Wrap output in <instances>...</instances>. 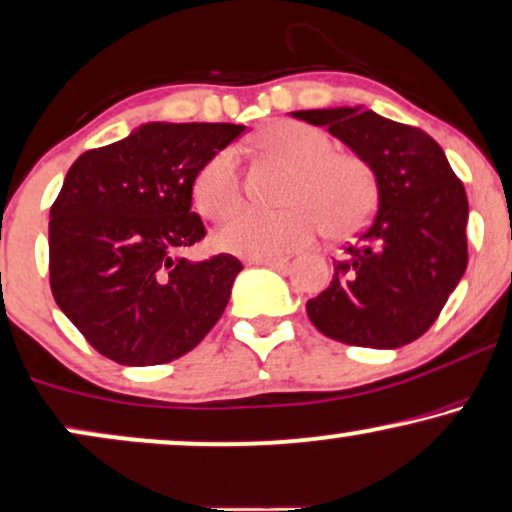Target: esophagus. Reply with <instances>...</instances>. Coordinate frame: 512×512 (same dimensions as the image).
<instances>
[{
	"instance_id": "obj_1",
	"label": "esophagus",
	"mask_w": 512,
	"mask_h": 512,
	"mask_svg": "<svg viewBox=\"0 0 512 512\" xmlns=\"http://www.w3.org/2000/svg\"><path fill=\"white\" fill-rule=\"evenodd\" d=\"M250 264H264V267H274V269H281L288 264V257L278 255V257H252Z\"/></svg>"
}]
</instances>
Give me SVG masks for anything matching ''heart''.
<instances>
[{
    "label": "heart",
    "instance_id": "1",
    "mask_svg": "<svg viewBox=\"0 0 512 512\" xmlns=\"http://www.w3.org/2000/svg\"><path fill=\"white\" fill-rule=\"evenodd\" d=\"M257 144L293 167L283 193L290 208L238 212L217 231L219 248L243 257H274L312 243L323 226L335 238L364 226L375 205V181L364 160L335 153L326 132L295 120L271 122L257 134ZM191 196L200 215L212 222H222L241 205V174L231 148L200 167Z\"/></svg>",
    "mask_w": 512,
    "mask_h": 512
}]
</instances>
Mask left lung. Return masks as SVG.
I'll use <instances>...</instances> for the list:
<instances>
[{"instance_id":"obj_1","label":"left lung","mask_w":512,"mask_h":512,"mask_svg":"<svg viewBox=\"0 0 512 512\" xmlns=\"http://www.w3.org/2000/svg\"><path fill=\"white\" fill-rule=\"evenodd\" d=\"M371 167L378 210L307 302L312 323L345 345L397 349L420 338L468 267V196L430 134L364 106L290 113Z\"/></svg>"}]
</instances>
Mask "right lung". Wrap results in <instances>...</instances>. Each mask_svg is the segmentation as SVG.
Segmentation results:
<instances>
[{
  "label": "right lung",
  "instance_id": "add662e5",
  "mask_svg": "<svg viewBox=\"0 0 512 512\" xmlns=\"http://www.w3.org/2000/svg\"><path fill=\"white\" fill-rule=\"evenodd\" d=\"M229 122H148L82 153L49 212V283L96 352L158 366L191 352L222 316L243 264L189 262L205 236L191 212L200 167L243 134Z\"/></svg>",
  "mask_w": 512,
  "mask_h": 512
}]
</instances>
